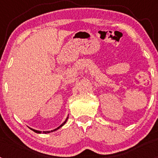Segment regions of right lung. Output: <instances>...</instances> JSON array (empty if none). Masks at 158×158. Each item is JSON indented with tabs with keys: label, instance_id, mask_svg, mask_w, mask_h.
<instances>
[{
	"label": "right lung",
	"instance_id": "obj_1",
	"mask_svg": "<svg viewBox=\"0 0 158 158\" xmlns=\"http://www.w3.org/2000/svg\"><path fill=\"white\" fill-rule=\"evenodd\" d=\"M67 119H68V117H67L66 118V119H65V122L63 123L62 124V125H61V126H59L58 127V128H56V129H54V131H43V132H42V131H36V130H33V129H31L32 131H35V133H38V134H41V133H43V134H47V133H50V132H52V131H56V130H58V129H59L60 127H62V126H63L64 124L65 123H66V121H67Z\"/></svg>",
	"mask_w": 158,
	"mask_h": 158
}]
</instances>
